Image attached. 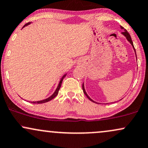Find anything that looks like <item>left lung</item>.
<instances>
[{"label":"left lung","instance_id":"left-lung-1","mask_svg":"<svg viewBox=\"0 0 148 148\" xmlns=\"http://www.w3.org/2000/svg\"><path fill=\"white\" fill-rule=\"evenodd\" d=\"M121 28L122 29H123V32H122V34L125 36V38H127V40L128 41H129L130 42V44H131V45H132V47H133V49H134V52H135V54H136V50H135V48H134V45H133V42H132V38H131V36H130V35L129 34V33L127 32V30H126V29H125V28H123V27L122 26H121ZM82 88H83V92H84V94H85V95H86V97H88V99H90V101H92V102H94V103H97V102H95V101L92 100V99H91V98H90V97H89V96L88 95V94H87V92H86V91H85V90L84 84H83V86H82Z\"/></svg>","mask_w":148,"mask_h":148}]
</instances>
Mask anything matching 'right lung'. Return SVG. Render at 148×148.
Returning <instances> with one entry per match:
<instances>
[{"label":"right lung","mask_w":148,"mask_h":148,"mask_svg":"<svg viewBox=\"0 0 148 148\" xmlns=\"http://www.w3.org/2000/svg\"><path fill=\"white\" fill-rule=\"evenodd\" d=\"M29 24H30V23H27V24L25 25L24 27H25V26H27L28 25H29ZM66 75H67V74H64V75L63 76V77H62L61 79H60V82H59V83H58V86H57V88L56 89V90H55V92H54V94H53L52 95H51L50 97H48L47 99H44V100H42V101H31V103H37V104H40V103H44L48 102V101H51V99H54V97H56V96L58 95V91H59V90H60V86H61V84H62V82H63V80L64 78L65 77V76H66Z\"/></svg>","instance_id":"add662e5"}]
</instances>
